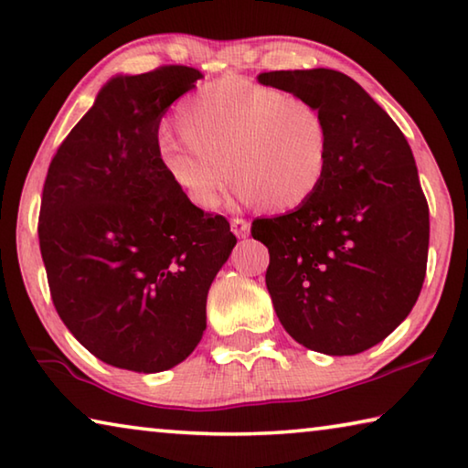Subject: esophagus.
Returning a JSON list of instances; mask_svg holds the SVG:
<instances>
[{"instance_id": "1", "label": "esophagus", "mask_w": 468, "mask_h": 468, "mask_svg": "<svg viewBox=\"0 0 468 468\" xmlns=\"http://www.w3.org/2000/svg\"><path fill=\"white\" fill-rule=\"evenodd\" d=\"M231 231L243 239L250 235V222L246 218H231Z\"/></svg>"}]
</instances>
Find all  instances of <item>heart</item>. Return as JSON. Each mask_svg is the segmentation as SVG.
<instances>
[{
	"mask_svg": "<svg viewBox=\"0 0 468 468\" xmlns=\"http://www.w3.org/2000/svg\"><path fill=\"white\" fill-rule=\"evenodd\" d=\"M175 124L185 141L160 139L162 168L202 210L218 207L229 176L237 202L295 210L327 175V118L281 89L237 77L214 80L176 106Z\"/></svg>",
	"mask_w": 468,
	"mask_h": 468,
	"instance_id": "obj_1",
	"label": "heart"
}]
</instances>
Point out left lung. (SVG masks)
Masks as SVG:
<instances>
[{
    "mask_svg": "<svg viewBox=\"0 0 468 468\" xmlns=\"http://www.w3.org/2000/svg\"><path fill=\"white\" fill-rule=\"evenodd\" d=\"M258 80L313 101L331 131L316 194L295 212L251 222L269 248L274 313L308 350L360 354L404 321L425 281L429 206L412 150L344 72L272 70Z\"/></svg>",
    "mask_w": 468,
    "mask_h": 468,
    "instance_id": "1",
    "label": "left lung"
}]
</instances>
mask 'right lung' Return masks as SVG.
Masks as SVG:
<instances>
[{
	"label": "right lung",
	"instance_id": "right-lung-1",
	"mask_svg": "<svg viewBox=\"0 0 468 468\" xmlns=\"http://www.w3.org/2000/svg\"><path fill=\"white\" fill-rule=\"evenodd\" d=\"M204 74L191 66L116 77L49 162L39 248L66 327L95 358L173 368L206 329V298L235 235L168 179L162 114Z\"/></svg>",
	"mask_w": 468,
	"mask_h": 468
}]
</instances>
